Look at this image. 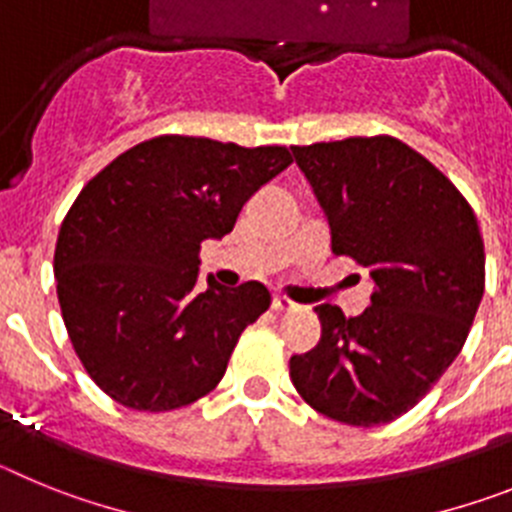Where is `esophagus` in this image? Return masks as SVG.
<instances>
[{
    "mask_svg": "<svg viewBox=\"0 0 512 512\" xmlns=\"http://www.w3.org/2000/svg\"><path fill=\"white\" fill-rule=\"evenodd\" d=\"M271 307H274L277 312H289V310H297L300 305H297V302H292V300H287L284 295H277L274 300H271Z\"/></svg>",
    "mask_w": 512,
    "mask_h": 512,
    "instance_id": "esophagus-1",
    "label": "esophagus"
}]
</instances>
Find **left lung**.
Listing matches in <instances>:
<instances>
[{
	"instance_id": "1",
	"label": "left lung",
	"mask_w": 512,
	"mask_h": 512,
	"mask_svg": "<svg viewBox=\"0 0 512 512\" xmlns=\"http://www.w3.org/2000/svg\"><path fill=\"white\" fill-rule=\"evenodd\" d=\"M336 256L374 282L359 318L318 305V346L289 359L302 400L348 425L390 423L459 356L485 292V243L459 189L390 135L292 146Z\"/></svg>"
}]
</instances>
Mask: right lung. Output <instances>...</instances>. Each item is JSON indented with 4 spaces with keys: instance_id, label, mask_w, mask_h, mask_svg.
<instances>
[{
    "instance_id": "obj_1",
    "label": "right lung",
    "mask_w": 512,
    "mask_h": 512,
    "mask_svg": "<svg viewBox=\"0 0 512 512\" xmlns=\"http://www.w3.org/2000/svg\"><path fill=\"white\" fill-rule=\"evenodd\" d=\"M292 164L284 146L158 135L81 189L58 230L53 274L76 356L99 390L166 413L215 390L235 343L269 310L261 282L197 292L202 241Z\"/></svg>"
}]
</instances>
